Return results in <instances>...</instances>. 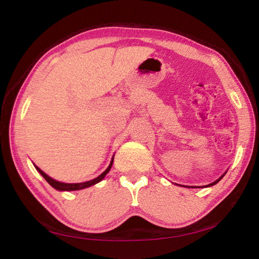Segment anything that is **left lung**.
Returning <instances> with one entry per match:
<instances>
[{
	"instance_id": "1",
	"label": "left lung",
	"mask_w": 259,
	"mask_h": 259,
	"mask_svg": "<svg viewBox=\"0 0 259 259\" xmlns=\"http://www.w3.org/2000/svg\"><path fill=\"white\" fill-rule=\"evenodd\" d=\"M224 175H225V174H224ZM224 175H223V176H222V177H221V178H218V179H217V181H216V182H213V183H211V184H209V185H208V186H212V185H214V184H216V183H218V182H219V181H221V179H222V178H223V177H224Z\"/></svg>"
}]
</instances>
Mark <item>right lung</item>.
Masks as SVG:
<instances>
[{"mask_svg": "<svg viewBox=\"0 0 259 259\" xmlns=\"http://www.w3.org/2000/svg\"><path fill=\"white\" fill-rule=\"evenodd\" d=\"M113 160H114V157L112 159L111 163H109L108 168H107L106 170H105V171H104L102 175H100V176H98L97 178H95V179H93V181H89V182L76 183V184H67V183L57 182V181H55V179H52L51 177L48 176L47 174L43 172L42 170H41L40 168H37L36 165H35V168H36L37 171L42 175L43 178H45L46 181H47L48 183H49L52 187L56 188V190H58V191H77V190H82V188H87V187H89V186H93V185H95V184H97V183H99L100 181H102V179H103L105 176H106L109 170H111L112 164H113Z\"/></svg>", "mask_w": 259, "mask_h": 259, "instance_id": "right-lung-1", "label": "right lung"}]
</instances>
